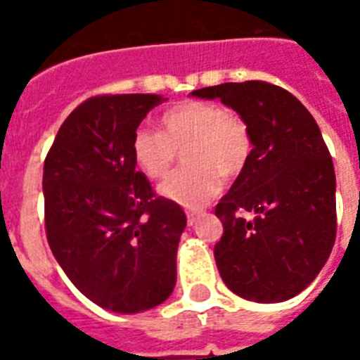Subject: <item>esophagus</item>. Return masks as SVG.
Here are the masks:
<instances>
[{"mask_svg":"<svg viewBox=\"0 0 360 360\" xmlns=\"http://www.w3.org/2000/svg\"><path fill=\"white\" fill-rule=\"evenodd\" d=\"M198 219H200V213H196V211H188V213H186V220H188V226L196 224Z\"/></svg>","mask_w":360,"mask_h":360,"instance_id":"1","label":"esophagus"}]
</instances>
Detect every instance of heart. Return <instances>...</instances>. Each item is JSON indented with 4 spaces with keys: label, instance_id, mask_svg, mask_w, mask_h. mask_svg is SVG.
Segmentation results:
<instances>
[{
    "label": "heart",
    "instance_id": "obj_1",
    "mask_svg": "<svg viewBox=\"0 0 360 360\" xmlns=\"http://www.w3.org/2000/svg\"><path fill=\"white\" fill-rule=\"evenodd\" d=\"M162 130L140 127L130 151L141 174L160 179L186 147V168L160 185V194L183 207H200L219 192V175L231 179L250 157L248 127L239 115L207 101H185L160 115Z\"/></svg>",
    "mask_w": 360,
    "mask_h": 360
}]
</instances>
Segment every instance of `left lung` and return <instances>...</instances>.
<instances>
[{
	"instance_id": "1",
	"label": "left lung",
	"mask_w": 360,
	"mask_h": 360,
	"mask_svg": "<svg viewBox=\"0 0 360 360\" xmlns=\"http://www.w3.org/2000/svg\"><path fill=\"white\" fill-rule=\"evenodd\" d=\"M192 95L236 110L252 140L245 168L214 209L224 226L214 245L220 276L246 301H288L312 284L335 245L336 177L321 130L299 98L267 82Z\"/></svg>"
}]
</instances>
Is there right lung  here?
I'll return each mask as SVG.
<instances>
[{"instance_id":"obj_1","label":"right lung","mask_w":360,"mask_h":360,"mask_svg":"<svg viewBox=\"0 0 360 360\" xmlns=\"http://www.w3.org/2000/svg\"><path fill=\"white\" fill-rule=\"evenodd\" d=\"M166 98L149 93L87 98L58 130L44 160L48 245L70 282L98 307H158L177 280L186 214L136 172L132 134Z\"/></svg>"}]
</instances>
